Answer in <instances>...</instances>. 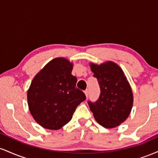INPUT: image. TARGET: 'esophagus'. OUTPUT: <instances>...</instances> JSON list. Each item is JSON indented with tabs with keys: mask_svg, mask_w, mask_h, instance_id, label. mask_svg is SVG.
Masks as SVG:
<instances>
[{
	"mask_svg": "<svg viewBox=\"0 0 158 158\" xmlns=\"http://www.w3.org/2000/svg\"><path fill=\"white\" fill-rule=\"evenodd\" d=\"M85 96H86L87 97H88V95H89V90L88 89H86L85 90Z\"/></svg>",
	"mask_w": 158,
	"mask_h": 158,
	"instance_id": "1",
	"label": "esophagus"
}]
</instances>
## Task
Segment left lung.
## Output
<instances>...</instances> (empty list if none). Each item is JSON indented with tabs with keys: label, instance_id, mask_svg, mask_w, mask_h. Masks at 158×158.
Listing matches in <instances>:
<instances>
[{
	"label": "left lung",
	"instance_id": "1",
	"mask_svg": "<svg viewBox=\"0 0 158 158\" xmlns=\"http://www.w3.org/2000/svg\"><path fill=\"white\" fill-rule=\"evenodd\" d=\"M94 77L100 88L99 99L88 101L94 117L105 128L118 126L128 118L133 105L131 86L119 67L112 61L100 65L90 64Z\"/></svg>",
	"mask_w": 158,
	"mask_h": 158
}]
</instances>
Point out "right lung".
<instances>
[{
    "label": "right lung",
    "mask_w": 158,
    "mask_h": 158,
    "mask_svg": "<svg viewBox=\"0 0 158 158\" xmlns=\"http://www.w3.org/2000/svg\"><path fill=\"white\" fill-rule=\"evenodd\" d=\"M73 64L64 58L52 59L34 77L27 91L29 109L35 120L48 129H59L72 119L86 99L76 87Z\"/></svg>",
    "instance_id": "1"
}]
</instances>
